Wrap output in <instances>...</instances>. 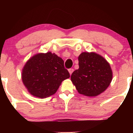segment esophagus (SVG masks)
<instances>
[{"mask_svg": "<svg viewBox=\"0 0 133 133\" xmlns=\"http://www.w3.org/2000/svg\"><path fill=\"white\" fill-rule=\"evenodd\" d=\"M73 71H74V69H72V68L69 69V74H71V75Z\"/></svg>", "mask_w": 133, "mask_h": 133, "instance_id": "obj_1", "label": "esophagus"}]
</instances>
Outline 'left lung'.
<instances>
[{"mask_svg":"<svg viewBox=\"0 0 133 133\" xmlns=\"http://www.w3.org/2000/svg\"><path fill=\"white\" fill-rule=\"evenodd\" d=\"M78 61L79 68L71 77L78 92L87 96H96L104 92L112 78L109 64L94 52H82Z\"/></svg>","mask_w":133,"mask_h":133,"instance_id":"left-lung-1","label":"left lung"}]
</instances>
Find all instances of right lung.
<instances>
[{
	"label": "right lung",
	"instance_id": "1",
	"mask_svg": "<svg viewBox=\"0 0 133 133\" xmlns=\"http://www.w3.org/2000/svg\"><path fill=\"white\" fill-rule=\"evenodd\" d=\"M69 77L64 61L50 52L30 58L22 74V82L29 92L40 98L55 94L62 81Z\"/></svg>",
	"mask_w": 133,
	"mask_h": 133
}]
</instances>
